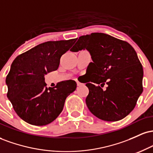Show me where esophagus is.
<instances>
[{
	"label": "esophagus",
	"instance_id": "esophagus-1",
	"mask_svg": "<svg viewBox=\"0 0 153 153\" xmlns=\"http://www.w3.org/2000/svg\"><path fill=\"white\" fill-rule=\"evenodd\" d=\"M76 82H77V85H78V86H80V85H82V83L80 82L79 81H76Z\"/></svg>",
	"mask_w": 153,
	"mask_h": 153
}]
</instances>
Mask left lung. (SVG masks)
Returning a JSON list of instances; mask_svg holds the SVG:
<instances>
[{
  "label": "left lung",
  "mask_w": 153,
  "mask_h": 153,
  "mask_svg": "<svg viewBox=\"0 0 153 153\" xmlns=\"http://www.w3.org/2000/svg\"><path fill=\"white\" fill-rule=\"evenodd\" d=\"M86 50L93 62L88 66L93 78L88 82L85 103L94 116L107 122L124 119L134 109L143 91V68L134 49L129 43L103 33L80 36L72 52Z\"/></svg>",
  "instance_id": "8db88e82"
}]
</instances>
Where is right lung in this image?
I'll list each match as a JSON object with an SVG mask.
<instances>
[{"label": "right lung", "mask_w": 153, "mask_h": 153, "mask_svg": "<svg viewBox=\"0 0 153 153\" xmlns=\"http://www.w3.org/2000/svg\"><path fill=\"white\" fill-rule=\"evenodd\" d=\"M76 39L50 41L19 54L6 76L7 97L21 119L35 126L50 124L62 112L66 98L77 88L75 80L46 87L45 75L57 71L60 57Z\"/></svg>", "instance_id": "right-lung-1"}]
</instances>
